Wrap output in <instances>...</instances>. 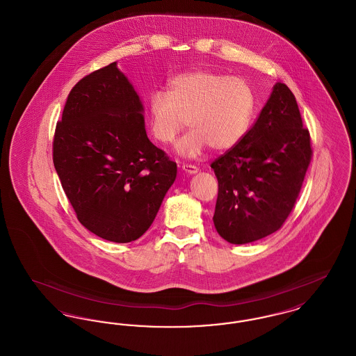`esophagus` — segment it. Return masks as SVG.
<instances>
[{
	"mask_svg": "<svg viewBox=\"0 0 356 356\" xmlns=\"http://www.w3.org/2000/svg\"><path fill=\"white\" fill-rule=\"evenodd\" d=\"M181 170L186 175H195V173H197L199 172V168L196 167V165H191V164H184L183 167H181Z\"/></svg>",
	"mask_w": 356,
	"mask_h": 356,
	"instance_id": "34e87169",
	"label": "esophagus"
}]
</instances>
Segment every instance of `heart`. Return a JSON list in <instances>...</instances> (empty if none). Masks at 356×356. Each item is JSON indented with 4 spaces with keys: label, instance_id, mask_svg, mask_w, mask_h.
Listing matches in <instances>:
<instances>
[{
    "label": "heart",
    "instance_id": "obj_1",
    "mask_svg": "<svg viewBox=\"0 0 356 356\" xmlns=\"http://www.w3.org/2000/svg\"><path fill=\"white\" fill-rule=\"evenodd\" d=\"M254 108V89L245 80L209 70L176 76L167 93L154 92L148 102L151 132L160 144H172L188 120L192 131L176 147L186 157H197L208 147L234 149L247 135Z\"/></svg>",
    "mask_w": 356,
    "mask_h": 356
}]
</instances>
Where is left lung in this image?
<instances>
[{
    "mask_svg": "<svg viewBox=\"0 0 356 356\" xmlns=\"http://www.w3.org/2000/svg\"><path fill=\"white\" fill-rule=\"evenodd\" d=\"M311 138L293 93L276 83L252 128L212 164L219 183L213 224L224 240L247 244L283 225L311 163Z\"/></svg>",
    "mask_w": 356,
    "mask_h": 356,
    "instance_id": "8db88e82",
    "label": "left lung"
}]
</instances>
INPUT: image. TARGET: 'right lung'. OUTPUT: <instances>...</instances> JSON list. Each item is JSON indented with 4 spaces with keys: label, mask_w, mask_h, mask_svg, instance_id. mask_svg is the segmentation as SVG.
<instances>
[{
    "label": "right lung",
    "mask_w": 356,
    "mask_h": 356,
    "mask_svg": "<svg viewBox=\"0 0 356 356\" xmlns=\"http://www.w3.org/2000/svg\"><path fill=\"white\" fill-rule=\"evenodd\" d=\"M144 106L116 63L69 93L53 138V164L77 219L92 234L129 243L151 227L177 173L149 141Z\"/></svg>",
    "instance_id": "1"
}]
</instances>
